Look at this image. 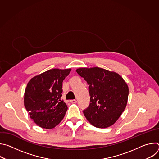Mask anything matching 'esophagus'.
<instances>
[{
    "label": "esophagus",
    "instance_id": "1",
    "mask_svg": "<svg viewBox=\"0 0 159 159\" xmlns=\"http://www.w3.org/2000/svg\"><path fill=\"white\" fill-rule=\"evenodd\" d=\"M70 102L71 103H72V104H75V103H77V101H76L75 99L70 100Z\"/></svg>",
    "mask_w": 159,
    "mask_h": 159
}]
</instances>
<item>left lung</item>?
I'll return each mask as SVG.
<instances>
[{
	"mask_svg": "<svg viewBox=\"0 0 159 159\" xmlns=\"http://www.w3.org/2000/svg\"><path fill=\"white\" fill-rule=\"evenodd\" d=\"M76 72L89 85L90 104L83 111L86 119L99 128L114 125L128 102L129 89L123 77L98 66L79 68Z\"/></svg>",
	"mask_w": 159,
	"mask_h": 159,
	"instance_id": "1",
	"label": "left lung"
}]
</instances>
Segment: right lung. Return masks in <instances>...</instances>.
Segmentation results:
<instances>
[{
  "instance_id": "1",
  "label": "right lung",
  "mask_w": 159,
  "mask_h": 159,
  "mask_svg": "<svg viewBox=\"0 0 159 159\" xmlns=\"http://www.w3.org/2000/svg\"><path fill=\"white\" fill-rule=\"evenodd\" d=\"M71 69H52L31 79L24 104L30 118L39 127L50 129L63 119L67 106L61 100L63 80Z\"/></svg>"
}]
</instances>
